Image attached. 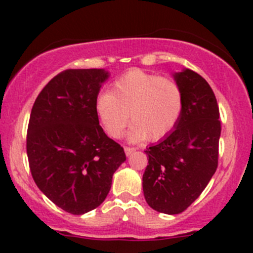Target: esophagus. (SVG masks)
I'll return each instance as SVG.
<instances>
[{"label":"esophagus","mask_w":253,"mask_h":253,"mask_svg":"<svg viewBox=\"0 0 253 253\" xmlns=\"http://www.w3.org/2000/svg\"><path fill=\"white\" fill-rule=\"evenodd\" d=\"M134 150H136L134 147H125V153H126V155H131Z\"/></svg>","instance_id":"esophagus-1"}]
</instances>
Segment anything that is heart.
<instances>
[{"mask_svg":"<svg viewBox=\"0 0 253 253\" xmlns=\"http://www.w3.org/2000/svg\"><path fill=\"white\" fill-rule=\"evenodd\" d=\"M183 110V94L171 78L141 70L127 72L100 94L95 111L106 133L117 139L129 120L131 141H157L174 129Z\"/></svg>","mask_w":253,"mask_h":253,"instance_id":"1","label":"heart"}]
</instances>
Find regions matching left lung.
<instances>
[{
    "instance_id": "left-lung-1",
    "label": "left lung",
    "mask_w": 253,
    "mask_h": 253,
    "mask_svg": "<svg viewBox=\"0 0 253 253\" xmlns=\"http://www.w3.org/2000/svg\"><path fill=\"white\" fill-rule=\"evenodd\" d=\"M183 110L175 129L144 150L143 192L154 211L178 214L198 197L218 168L221 125L211 85L191 70L175 73Z\"/></svg>"
}]
</instances>
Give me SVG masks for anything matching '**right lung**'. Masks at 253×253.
<instances>
[{
	"instance_id": "right-lung-1",
	"label": "right lung",
	"mask_w": 253,
	"mask_h": 253,
	"mask_svg": "<svg viewBox=\"0 0 253 253\" xmlns=\"http://www.w3.org/2000/svg\"><path fill=\"white\" fill-rule=\"evenodd\" d=\"M108 72L66 70L38 95L27 133L30 172L56 206L81 215L104 202L125 150L99 125L95 101Z\"/></svg>"
}]
</instances>
